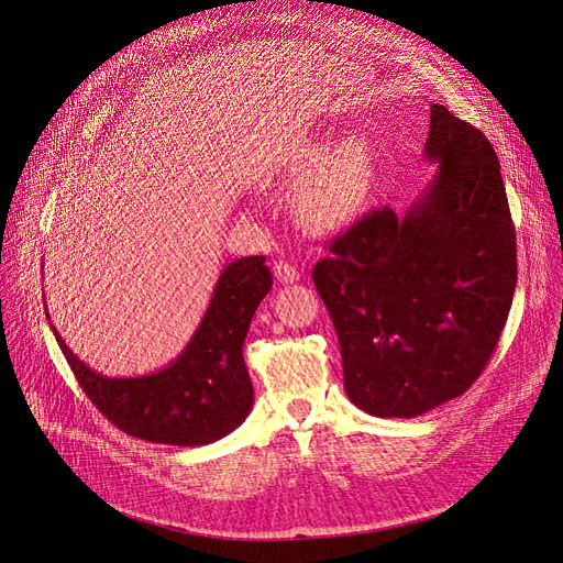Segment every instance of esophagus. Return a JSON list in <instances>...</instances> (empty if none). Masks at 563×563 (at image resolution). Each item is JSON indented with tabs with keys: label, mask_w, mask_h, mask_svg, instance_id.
Instances as JSON below:
<instances>
[{
	"label": "esophagus",
	"mask_w": 563,
	"mask_h": 563,
	"mask_svg": "<svg viewBox=\"0 0 563 563\" xmlns=\"http://www.w3.org/2000/svg\"><path fill=\"white\" fill-rule=\"evenodd\" d=\"M275 277H277L279 284H295V282H299L297 268L290 266V264H284V262L275 264Z\"/></svg>",
	"instance_id": "obj_1"
}]
</instances>
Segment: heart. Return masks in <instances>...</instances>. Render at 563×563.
<instances>
[{
    "label": "heart",
    "instance_id": "obj_1",
    "mask_svg": "<svg viewBox=\"0 0 563 563\" xmlns=\"http://www.w3.org/2000/svg\"><path fill=\"white\" fill-rule=\"evenodd\" d=\"M288 172L310 178L297 195V212L313 230L338 232L360 221L378 187L376 147L364 134H349L335 145L310 143L290 158Z\"/></svg>",
    "mask_w": 563,
    "mask_h": 563
}]
</instances>
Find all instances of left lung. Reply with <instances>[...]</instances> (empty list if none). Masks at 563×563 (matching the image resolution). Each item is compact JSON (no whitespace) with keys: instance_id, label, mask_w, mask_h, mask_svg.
<instances>
[{"instance_id":"obj_1","label":"left lung","mask_w":563,"mask_h":563,"mask_svg":"<svg viewBox=\"0 0 563 563\" xmlns=\"http://www.w3.org/2000/svg\"><path fill=\"white\" fill-rule=\"evenodd\" d=\"M422 158L435 172L405 214L368 212L313 271L346 396L378 418H413L465 394L517 288V236L489 141L431 104Z\"/></svg>"}]
</instances>
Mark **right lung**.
<instances>
[{"label": "right lung", "instance_id": "1", "mask_svg": "<svg viewBox=\"0 0 563 563\" xmlns=\"http://www.w3.org/2000/svg\"><path fill=\"white\" fill-rule=\"evenodd\" d=\"M271 288L266 257L228 264L190 342L167 366L145 376H102L51 329L82 391L118 429L150 443L201 448L232 433L253 409L243 340Z\"/></svg>", "mask_w": 563, "mask_h": 563}]
</instances>
